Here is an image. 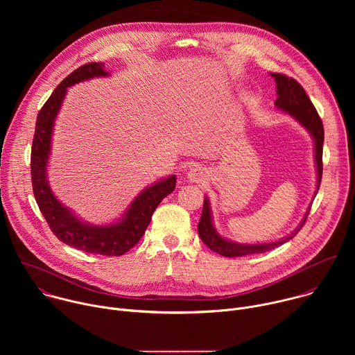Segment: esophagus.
Wrapping results in <instances>:
<instances>
[{
  "mask_svg": "<svg viewBox=\"0 0 355 355\" xmlns=\"http://www.w3.org/2000/svg\"><path fill=\"white\" fill-rule=\"evenodd\" d=\"M207 178H208V173L204 167H200V166H192L187 173V180L189 182L202 184L207 181Z\"/></svg>",
  "mask_w": 355,
  "mask_h": 355,
  "instance_id": "1",
  "label": "esophagus"
}]
</instances>
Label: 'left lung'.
I'll use <instances>...</instances> for the list:
<instances>
[{"label":"left lung","mask_w":355,"mask_h":355,"mask_svg":"<svg viewBox=\"0 0 355 355\" xmlns=\"http://www.w3.org/2000/svg\"><path fill=\"white\" fill-rule=\"evenodd\" d=\"M270 76L274 78L275 87H277L275 108L279 110L281 112L292 116L299 125H302L308 130V133L313 139L315 166H316V177H318L316 191H315L313 196H316L319 187H320V181H322V173H323V163H322L323 140H324L323 123L318 115V111L315 110L313 104L311 103L309 96L306 95L305 89L302 88V85L297 81H295L293 78H289L284 74L270 73ZM309 211H311V205L306 209V214L300 220V223L297 225V227L282 239H278L275 241H268V243H256V244L239 243V241L229 240L218 233V230L215 229V225H214L211 202H209V198L205 195L204 209H202L200 220L198 223V233H199V237L202 241H204L212 251L218 252V254H220L223 257H241V256H248V254H259V252L270 251V250L279 247L281 244L289 241L291 239H293L297 234V232L302 229L303 223L306 222V216L309 215Z\"/></svg>","instance_id":"8db88e82"}]
</instances>
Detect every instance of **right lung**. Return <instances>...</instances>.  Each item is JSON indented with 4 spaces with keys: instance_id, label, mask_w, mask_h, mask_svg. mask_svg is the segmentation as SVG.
<instances>
[{
    "instance_id": "add662e5",
    "label": "right lung",
    "mask_w": 355,
    "mask_h": 355,
    "mask_svg": "<svg viewBox=\"0 0 355 355\" xmlns=\"http://www.w3.org/2000/svg\"><path fill=\"white\" fill-rule=\"evenodd\" d=\"M110 76L104 63H88L78 67L58 85L37 114L31 153V173L35 199L55 236L77 250L114 257L125 254L140 240L160 202L174 191L177 177H166L141 189L122 216L108 225H91L83 220L53 193L47 180V167L52 153L55 121L67 88L91 78Z\"/></svg>"
}]
</instances>
